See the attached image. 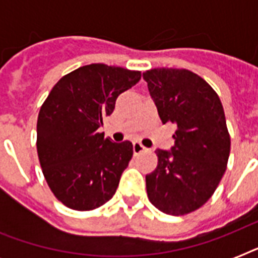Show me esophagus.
I'll return each instance as SVG.
<instances>
[{
    "label": "esophagus",
    "mask_w": 258,
    "mask_h": 258,
    "mask_svg": "<svg viewBox=\"0 0 258 258\" xmlns=\"http://www.w3.org/2000/svg\"><path fill=\"white\" fill-rule=\"evenodd\" d=\"M133 150H134V154H135V155H139V154L147 151V149H146L145 146L142 145V143H139V142H134Z\"/></svg>",
    "instance_id": "obj_1"
}]
</instances>
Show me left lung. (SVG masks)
Listing matches in <instances>:
<instances>
[{"label":"left lung","instance_id":"8db88e82","mask_svg":"<svg viewBox=\"0 0 258 258\" xmlns=\"http://www.w3.org/2000/svg\"><path fill=\"white\" fill-rule=\"evenodd\" d=\"M162 123L176 125L171 153L158 150V166L146 175L150 202L169 216L204 206L225 174L230 135L220 96L188 70L143 72Z\"/></svg>","mask_w":258,"mask_h":258}]
</instances>
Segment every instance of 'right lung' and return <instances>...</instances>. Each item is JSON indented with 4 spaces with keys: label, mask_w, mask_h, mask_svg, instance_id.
Wrapping results in <instances>:
<instances>
[{
    "label": "right lung",
    "mask_w": 258,
    "mask_h": 258,
    "mask_svg": "<svg viewBox=\"0 0 258 258\" xmlns=\"http://www.w3.org/2000/svg\"><path fill=\"white\" fill-rule=\"evenodd\" d=\"M141 71L89 64L62 76L37 117V155L50 191L67 208L89 212L115 194L133 143H113L97 128Z\"/></svg>",
    "instance_id": "obj_1"
}]
</instances>
